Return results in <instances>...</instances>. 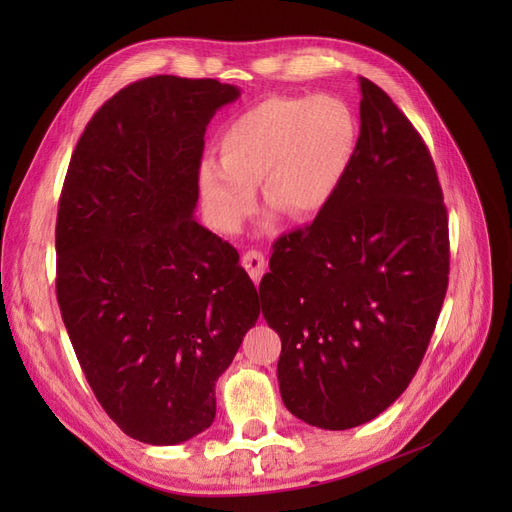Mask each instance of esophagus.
<instances>
[{
    "mask_svg": "<svg viewBox=\"0 0 512 512\" xmlns=\"http://www.w3.org/2000/svg\"><path fill=\"white\" fill-rule=\"evenodd\" d=\"M242 267H245V270L249 272V276L255 282H259L261 276H263V270H265V257H263V253L253 251V249L247 251L245 255H242Z\"/></svg>",
    "mask_w": 512,
    "mask_h": 512,
    "instance_id": "1",
    "label": "esophagus"
}]
</instances>
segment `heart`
Wrapping results in <instances>:
<instances>
[{"label": "heart", "instance_id": "heart-1", "mask_svg": "<svg viewBox=\"0 0 512 512\" xmlns=\"http://www.w3.org/2000/svg\"><path fill=\"white\" fill-rule=\"evenodd\" d=\"M357 141V118L340 97H265L226 124L220 164L201 161L197 184L209 222L238 232L257 207L259 184L270 207L313 218L340 191Z\"/></svg>", "mask_w": 512, "mask_h": 512}]
</instances>
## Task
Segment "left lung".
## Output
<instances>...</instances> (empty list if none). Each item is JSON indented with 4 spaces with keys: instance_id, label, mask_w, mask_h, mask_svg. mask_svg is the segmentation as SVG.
I'll use <instances>...</instances> for the list:
<instances>
[{
    "instance_id": "obj_1",
    "label": "left lung",
    "mask_w": 512,
    "mask_h": 512,
    "mask_svg": "<svg viewBox=\"0 0 512 512\" xmlns=\"http://www.w3.org/2000/svg\"><path fill=\"white\" fill-rule=\"evenodd\" d=\"M357 151L334 201L276 240L259 284L282 340L286 409L321 429L386 411L417 373L448 288V215L434 159L367 78Z\"/></svg>"
}]
</instances>
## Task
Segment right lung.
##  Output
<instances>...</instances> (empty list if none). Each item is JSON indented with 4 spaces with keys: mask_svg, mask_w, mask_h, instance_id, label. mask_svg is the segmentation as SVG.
<instances>
[{
    "mask_svg": "<svg viewBox=\"0 0 512 512\" xmlns=\"http://www.w3.org/2000/svg\"><path fill=\"white\" fill-rule=\"evenodd\" d=\"M238 95L213 78L137 80L95 112L64 180V326L103 411L145 444L213 423L215 382L261 311L236 249L193 218L205 128Z\"/></svg>",
    "mask_w": 512,
    "mask_h": 512,
    "instance_id": "add662e5",
    "label": "right lung"
}]
</instances>
